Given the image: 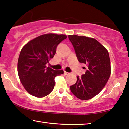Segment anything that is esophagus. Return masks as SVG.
<instances>
[{
	"label": "esophagus",
	"mask_w": 129,
	"mask_h": 129,
	"mask_svg": "<svg viewBox=\"0 0 129 129\" xmlns=\"http://www.w3.org/2000/svg\"><path fill=\"white\" fill-rule=\"evenodd\" d=\"M69 73H67V72H66V71H64V74L65 75H68L69 74Z\"/></svg>",
	"instance_id": "esophagus-1"
}]
</instances>
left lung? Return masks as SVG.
I'll return each mask as SVG.
<instances>
[{
  "instance_id": "left-lung-1",
  "label": "left lung",
  "mask_w": 129,
  "mask_h": 129,
  "mask_svg": "<svg viewBox=\"0 0 129 129\" xmlns=\"http://www.w3.org/2000/svg\"><path fill=\"white\" fill-rule=\"evenodd\" d=\"M68 38L74 48L78 61L88 67L85 74L77 77V82L70 86V90L79 99H91L103 89L110 76L109 52L92 38L70 35Z\"/></svg>"
}]
</instances>
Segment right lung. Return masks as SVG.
Listing matches in <instances>:
<instances>
[{
    "mask_svg": "<svg viewBox=\"0 0 129 129\" xmlns=\"http://www.w3.org/2000/svg\"><path fill=\"white\" fill-rule=\"evenodd\" d=\"M67 38L63 34H44L22 48L18 73L23 87L30 95L39 98L48 95L54 88L55 78L63 74L62 70H54L46 65L54 58L58 45Z\"/></svg>",
    "mask_w": 129,
    "mask_h": 129,
    "instance_id": "add662e5",
    "label": "right lung"
}]
</instances>
